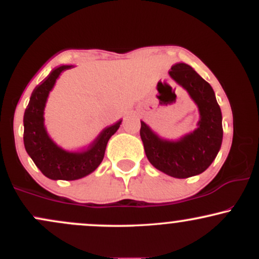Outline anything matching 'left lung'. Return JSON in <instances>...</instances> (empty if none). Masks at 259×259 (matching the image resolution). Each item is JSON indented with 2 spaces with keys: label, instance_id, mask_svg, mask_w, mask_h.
Segmentation results:
<instances>
[{
  "label": "left lung",
  "instance_id": "1",
  "mask_svg": "<svg viewBox=\"0 0 259 259\" xmlns=\"http://www.w3.org/2000/svg\"><path fill=\"white\" fill-rule=\"evenodd\" d=\"M169 75L185 89L197 106V127L183 138L168 140L141 121L140 136L147 159L154 168L169 177L185 179L203 173L215 159L223 141L222 111L212 86L189 64H174Z\"/></svg>",
  "mask_w": 259,
  "mask_h": 259
}]
</instances>
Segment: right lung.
Returning <instances> with one entry per match:
<instances>
[{
	"mask_svg": "<svg viewBox=\"0 0 259 259\" xmlns=\"http://www.w3.org/2000/svg\"><path fill=\"white\" fill-rule=\"evenodd\" d=\"M73 65H61L53 69L46 79L32 91L24 113V146L45 177L52 180H78L96 170L105 157L107 142L119 129L121 120L107 126L88 148L65 151L50 138L44 123L47 97L62 72Z\"/></svg>",
	"mask_w": 259,
	"mask_h": 259,
	"instance_id": "right-lung-1",
	"label": "right lung"
}]
</instances>
